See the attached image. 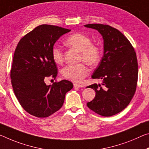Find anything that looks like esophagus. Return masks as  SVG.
<instances>
[{
    "mask_svg": "<svg viewBox=\"0 0 149 149\" xmlns=\"http://www.w3.org/2000/svg\"><path fill=\"white\" fill-rule=\"evenodd\" d=\"M74 87H75V88H80V87H83L84 86H82V85H80L78 84H74Z\"/></svg>",
    "mask_w": 149,
    "mask_h": 149,
    "instance_id": "obj_1",
    "label": "esophagus"
}]
</instances>
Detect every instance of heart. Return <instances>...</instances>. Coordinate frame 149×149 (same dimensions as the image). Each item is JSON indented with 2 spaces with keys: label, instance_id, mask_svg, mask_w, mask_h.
<instances>
[{
  "label": "heart",
  "instance_id": "heart-1",
  "mask_svg": "<svg viewBox=\"0 0 149 149\" xmlns=\"http://www.w3.org/2000/svg\"><path fill=\"white\" fill-rule=\"evenodd\" d=\"M64 44L68 48L74 49L80 54L79 60L89 65L97 64L101 58V52L98 46L91 44L89 38L81 33H75L65 39ZM52 57L56 63L63 62V52L58 46L52 49ZM89 70L84 63L69 64L62 70V74L65 78L78 83L87 76Z\"/></svg>",
  "mask_w": 149,
  "mask_h": 149
}]
</instances>
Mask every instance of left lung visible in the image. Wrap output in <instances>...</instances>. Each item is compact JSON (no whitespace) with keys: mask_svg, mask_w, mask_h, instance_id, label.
<instances>
[{"mask_svg":"<svg viewBox=\"0 0 149 149\" xmlns=\"http://www.w3.org/2000/svg\"><path fill=\"white\" fill-rule=\"evenodd\" d=\"M85 27L100 33L103 39V56L91 77L102 79L90 87L95 97L87 106L104 117L121 112L129 104L134 95L138 79L136 53L128 39L122 33L109 25L90 24Z\"/></svg>","mask_w":149,"mask_h":149,"instance_id":"left-lung-1","label":"left lung"}]
</instances>
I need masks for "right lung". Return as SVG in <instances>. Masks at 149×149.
<instances>
[{"label": "right lung", "instance_id": "add662e5", "mask_svg": "<svg viewBox=\"0 0 149 149\" xmlns=\"http://www.w3.org/2000/svg\"><path fill=\"white\" fill-rule=\"evenodd\" d=\"M71 30L57 26L40 25L18 42L10 71L15 94L26 111L33 116H50L62 107L73 84L63 79L46 85L48 77H56L57 67L52 57L56 42Z\"/></svg>", "mask_w": 149, "mask_h": 149}]
</instances>
